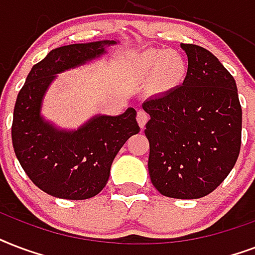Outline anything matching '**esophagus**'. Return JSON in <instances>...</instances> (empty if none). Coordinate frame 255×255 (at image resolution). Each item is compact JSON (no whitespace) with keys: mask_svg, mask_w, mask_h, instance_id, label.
<instances>
[{"mask_svg":"<svg viewBox=\"0 0 255 255\" xmlns=\"http://www.w3.org/2000/svg\"><path fill=\"white\" fill-rule=\"evenodd\" d=\"M149 120V116L146 113L143 109H139L137 112V121H138V125L141 126V128H145L146 122Z\"/></svg>","mask_w":255,"mask_h":255,"instance_id":"34e87169","label":"esophagus"}]
</instances>
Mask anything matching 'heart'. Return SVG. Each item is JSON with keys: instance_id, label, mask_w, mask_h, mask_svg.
<instances>
[{"instance_id": "1", "label": "heart", "mask_w": 255, "mask_h": 255, "mask_svg": "<svg viewBox=\"0 0 255 255\" xmlns=\"http://www.w3.org/2000/svg\"><path fill=\"white\" fill-rule=\"evenodd\" d=\"M134 72L150 78L161 93H169L182 84L187 73L186 61L177 50H147L137 57Z\"/></svg>"}]
</instances>
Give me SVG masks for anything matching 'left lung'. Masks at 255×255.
Segmentation results:
<instances>
[{
    "label": "left lung",
    "instance_id": "1",
    "mask_svg": "<svg viewBox=\"0 0 255 255\" xmlns=\"http://www.w3.org/2000/svg\"><path fill=\"white\" fill-rule=\"evenodd\" d=\"M187 56L183 84L142 104L150 116L151 183L165 197L201 198L216 190L241 149L242 109L236 81L214 54L181 43Z\"/></svg>",
    "mask_w": 255,
    "mask_h": 255
}]
</instances>
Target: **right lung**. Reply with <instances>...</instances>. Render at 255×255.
I'll use <instances>...</instances> for the list:
<instances>
[{"mask_svg": "<svg viewBox=\"0 0 255 255\" xmlns=\"http://www.w3.org/2000/svg\"><path fill=\"white\" fill-rule=\"evenodd\" d=\"M117 41L73 43L53 49L27 74L15 101L11 141L17 159L35 186L64 199H88L105 187L113 159L139 131L134 108L120 116L97 114L76 130L57 128L41 114L57 74L100 58Z\"/></svg>", "mask_w": 255, "mask_h": 255, "instance_id": "right-lung-1", "label": "right lung"}]
</instances>
